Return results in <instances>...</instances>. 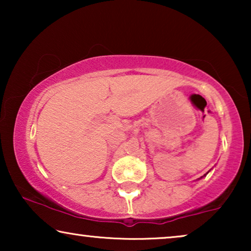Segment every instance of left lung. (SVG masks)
<instances>
[{
    "label": "left lung",
    "instance_id": "8db88e82",
    "mask_svg": "<svg viewBox=\"0 0 251 251\" xmlns=\"http://www.w3.org/2000/svg\"><path fill=\"white\" fill-rule=\"evenodd\" d=\"M209 171H210V170H209ZM209 171H208V173H209ZM208 173H207V174H208ZM207 174H205V175H203V176H202V177H200V178H199V179H201V178H203L204 176H207Z\"/></svg>",
    "mask_w": 251,
    "mask_h": 251
}]
</instances>
